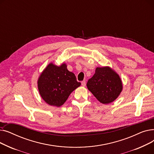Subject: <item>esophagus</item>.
<instances>
[{
	"mask_svg": "<svg viewBox=\"0 0 154 154\" xmlns=\"http://www.w3.org/2000/svg\"><path fill=\"white\" fill-rule=\"evenodd\" d=\"M81 84H82V85L84 87H85L86 85V82H85V81H84V80L81 82Z\"/></svg>",
	"mask_w": 154,
	"mask_h": 154,
	"instance_id": "esophagus-1",
	"label": "esophagus"
}]
</instances>
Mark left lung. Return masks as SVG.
Segmentation results:
<instances>
[{"instance_id":"1","label":"left lung","mask_w":154,"mask_h":154,"mask_svg":"<svg viewBox=\"0 0 154 154\" xmlns=\"http://www.w3.org/2000/svg\"><path fill=\"white\" fill-rule=\"evenodd\" d=\"M87 87L95 98L103 104L114 102L123 87L119 75L109 67H97L93 77L88 79Z\"/></svg>"}]
</instances>
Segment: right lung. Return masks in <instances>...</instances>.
Listing matches in <instances>:
<instances>
[{"label": "right lung", "mask_w": 154, "mask_h": 154, "mask_svg": "<svg viewBox=\"0 0 154 154\" xmlns=\"http://www.w3.org/2000/svg\"><path fill=\"white\" fill-rule=\"evenodd\" d=\"M37 84L43 100L50 106L60 107L81 84L77 81L74 73L67 70L66 63L57 66L50 63L39 76Z\"/></svg>", "instance_id": "1"}]
</instances>
